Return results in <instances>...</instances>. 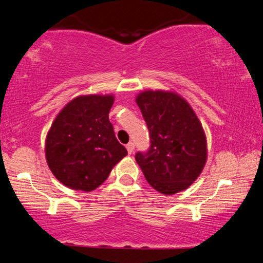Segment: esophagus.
Returning a JSON list of instances; mask_svg holds the SVG:
<instances>
[{"label": "esophagus", "mask_w": 263, "mask_h": 263, "mask_svg": "<svg viewBox=\"0 0 263 263\" xmlns=\"http://www.w3.org/2000/svg\"><path fill=\"white\" fill-rule=\"evenodd\" d=\"M134 148H135L134 142H129L128 145H127V149H128V153H129V154L133 153V151H134Z\"/></svg>", "instance_id": "34e87169"}]
</instances>
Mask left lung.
Listing matches in <instances>:
<instances>
[{
	"label": "left lung",
	"instance_id": "obj_1",
	"mask_svg": "<svg viewBox=\"0 0 263 263\" xmlns=\"http://www.w3.org/2000/svg\"><path fill=\"white\" fill-rule=\"evenodd\" d=\"M136 103L149 132L148 149L135 154L151 186L165 195L188 188L207 159L202 125L184 99L172 92L146 91Z\"/></svg>",
	"mask_w": 263,
	"mask_h": 263
}]
</instances>
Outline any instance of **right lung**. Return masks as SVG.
Returning a JSON list of instances; mask_svg holds the SVG:
<instances>
[{
    "mask_svg": "<svg viewBox=\"0 0 263 263\" xmlns=\"http://www.w3.org/2000/svg\"><path fill=\"white\" fill-rule=\"evenodd\" d=\"M112 104V96L78 97L53 121L46 136V161L68 188L92 192L128 154L109 121Z\"/></svg>",
    "mask_w": 263,
    "mask_h": 263,
    "instance_id": "right-lung-1",
    "label": "right lung"
}]
</instances>
